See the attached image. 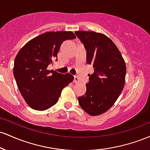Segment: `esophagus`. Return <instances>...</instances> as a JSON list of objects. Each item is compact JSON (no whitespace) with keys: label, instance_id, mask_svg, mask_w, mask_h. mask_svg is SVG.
<instances>
[{"label":"esophagus","instance_id":"obj_1","mask_svg":"<svg viewBox=\"0 0 150 150\" xmlns=\"http://www.w3.org/2000/svg\"><path fill=\"white\" fill-rule=\"evenodd\" d=\"M74 82H75V83H78V82H80V79L78 78V77L77 76L74 77Z\"/></svg>","mask_w":150,"mask_h":150}]
</instances>
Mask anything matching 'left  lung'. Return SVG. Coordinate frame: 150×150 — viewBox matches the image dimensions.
<instances>
[{
	"instance_id": "obj_1",
	"label": "left lung",
	"mask_w": 150,
	"mask_h": 150,
	"mask_svg": "<svg viewBox=\"0 0 150 150\" xmlns=\"http://www.w3.org/2000/svg\"><path fill=\"white\" fill-rule=\"evenodd\" d=\"M87 50V63L94 68L85 95L78 97L81 108L99 116L114 104L125 82L126 65L116 44L107 36L91 31H76Z\"/></svg>"
}]
</instances>
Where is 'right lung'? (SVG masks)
<instances>
[{"instance_id": "1", "label": "right lung", "mask_w": 150, "mask_h": 150, "mask_svg": "<svg viewBox=\"0 0 150 150\" xmlns=\"http://www.w3.org/2000/svg\"><path fill=\"white\" fill-rule=\"evenodd\" d=\"M75 38L70 31L47 32L31 39L19 51L13 74L30 107L37 111L51 108L57 103L63 88L73 81L71 74L63 75L47 68L57 58L62 43Z\"/></svg>"}]
</instances>
